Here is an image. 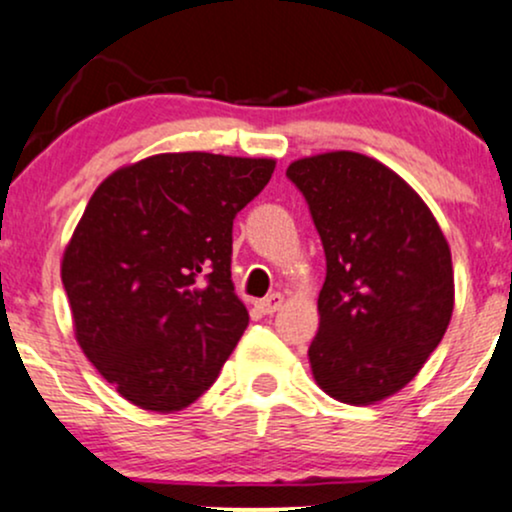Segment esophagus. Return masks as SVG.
Segmentation results:
<instances>
[{"label": "esophagus", "mask_w": 512, "mask_h": 512, "mask_svg": "<svg viewBox=\"0 0 512 512\" xmlns=\"http://www.w3.org/2000/svg\"><path fill=\"white\" fill-rule=\"evenodd\" d=\"M281 305H284V296H281V293H269L267 298L257 301V308H260L264 315H274Z\"/></svg>", "instance_id": "esophagus-1"}]
</instances>
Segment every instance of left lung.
<instances>
[{"label":"left lung","instance_id":"obj_1","mask_svg":"<svg viewBox=\"0 0 512 512\" xmlns=\"http://www.w3.org/2000/svg\"><path fill=\"white\" fill-rule=\"evenodd\" d=\"M327 276L310 344L315 383L344 404L395 395L450 325L455 276L448 240L424 199L395 170L354 151L293 161Z\"/></svg>","mask_w":512,"mask_h":512}]
</instances>
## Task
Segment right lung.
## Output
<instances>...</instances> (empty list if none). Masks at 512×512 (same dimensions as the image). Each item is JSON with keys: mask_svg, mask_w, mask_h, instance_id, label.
<instances>
[{"mask_svg": "<svg viewBox=\"0 0 512 512\" xmlns=\"http://www.w3.org/2000/svg\"><path fill=\"white\" fill-rule=\"evenodd\" d=\"M272 158L158 154L108 175L62 257L76 342L122 397L180 411L214 385L248 327L231 281L233 219Z\"/></svg>", "mask_w": 512, "mask_h": 512, "instance_id": "obj_1", "label": "right lung"}]
</instances>
